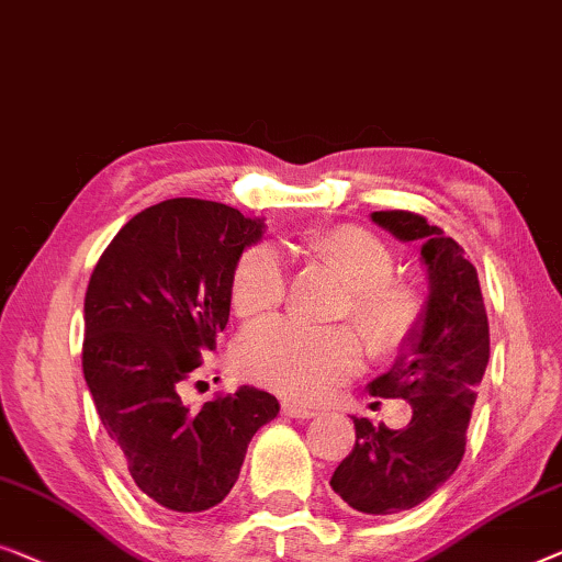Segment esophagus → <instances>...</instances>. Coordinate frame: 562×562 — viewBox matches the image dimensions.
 I'll return each mask as SVG.
<instances>
[{
    "label": "esophagus",
    "instance_id": "obj_1",
    "mask_svg": "<svg viewBox=\"0 0 562 562\" xmlns=\"http://www.w3.org/2000/svg\"><path fill=\"white\" fill-rule=\"evenodd\" d=\"M282 415L297 417V420H307V417L318 415V409L305 407V405H297V402H282Z\"/></svg>",
    "mask_w": 562,
    "mask_h": 562
}]
</instances>
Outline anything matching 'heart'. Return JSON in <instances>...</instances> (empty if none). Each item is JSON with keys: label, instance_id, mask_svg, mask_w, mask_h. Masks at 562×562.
Returning <instances> with one entry per match:
<instances>
[{"label": "heart", "instance_id": "b5f03b06", "mask_svg": "<svg viewBox=\"0 0 562 562\" xmlns=\"http://www.w3.org/2000/svg\"><path fill=\"white\" fill-rule=\"evenodd\" d=\"M311 249L351 288L346 311L369 346L392 357L423 328L428 300L420 284L392 278L394 255L374 232L334 226L315 234ZM288 288L282 251L270 241L251 244L232 272V307L241 318L278 307ZM363 363V341L349 326L315 328L292 318H270L244 330L234 346V367L244 379L292 400H321Z\"/></svg>", "mask_w": 562, "mask_h": 562}]
</instances>
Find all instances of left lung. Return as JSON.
<instances>
[{"instance_id": "8db88e82", "label": "left lung", "mask_w": 562, "mask_h": 562, "mask_svg": "<svg viewBox=\"0 0 562 562\" xmlns=\"http://www.w3.org/2000/svg\"><path fill=\"white\" fill-rule=\"evenodd\" d=\"M374 224L402 241H420L430 297L423 328L392 371L369 390L407 400L413 420L390 430L353 417L357 442L330 486L363 515H397L432 496L461 463L476 386L488 363V318L476 267L458 241L413 211H374Z\"/></svg>"}]
</instances>
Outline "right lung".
Segmentation results:
<instances>
[{
    "label": "right lung",
    "mask_w": 562,
    "mask_h": 562,
    "mask_svg": "<svg viewBox=\"0 0 562 562\" xmlns=\"http://www.w3.org/2000/svg\"><path fill=\"white\" fill-rule=\"evenodd\" d=\"M262 221L226 203L170 199L126 221L99 257L83 303V376L116 458L139 492L172 512L224 502L255 432L278 417L270 392L191 409L180 390L216 349L232 272Z\"/></svg>",
    "instance_id": "obj_1"
}]
</instances>
